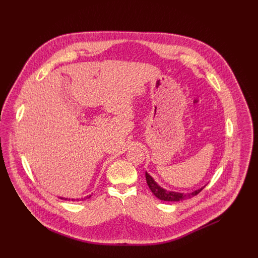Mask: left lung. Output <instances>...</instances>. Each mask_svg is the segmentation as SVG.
Here are the masks:
<instances>
[{
    "mask_svg": "<svg viewBox=\"0 0 258 258\" xmlns=\"http://www.w3.org/2000/svg\"><path fill=\"white\" fill-rule=\"evenodd\" d=\"M146 180H147V183H148V187L152 191V193L158 199H160L162 201H181V200L190 199V198L198 195L204 189V187H203V188L196 190L192 193H178V192L166 191V190L162 189L161 187H159L156 183V181L153 179V177L149 173H147V171H146Z\"/></svg>",
    "mask_w": 258,
    "mask_h": 258,
    "instance_id": "left-lung-1",
    "label": "left lung"
}]
</instances>
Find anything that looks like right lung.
I'll return each instance as SVG.
<instances>
[{"instance_id": "add662e5", "label": "right lung", "mask_w": 258, "mask_h": 258, "mask_svg": "<svg viewBox=\"0 0 258 258\" xmlns=\"http://www.w3.org/2000/svg\"><path fill=\"white\" fill-rule=\"evenodd\" d=\"M91 196H92V195H89V196H87V197H85V198H82L81 200H86V199H89ZM60 199H64V200H70V199H68V198H63V197H60ZM75 200H76V199H71V201H75ZM77 200L79 201L80 199H77Z\"/></svg>"}]
</instances>
